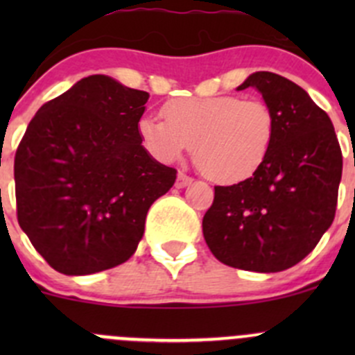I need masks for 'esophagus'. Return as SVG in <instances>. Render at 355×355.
Wrapping results in <instances>:
<instances>
[{
	"label": "esophagus",
	"instance_id": "obj_1",
	"mask_svg": "<svg viewBox=\"0 0 355 355\" xmlns=\"http://www.w3.org/2000/svg\"><path fill=\"white\" fill-rule=\"evenodd\" d=\"M191 182H192V177H189V175L184 173V171H178L177 182H175V187H177V189H184V187H187V185L191 184Z\"/></svg>",
	"mask_w": 355,
	"mask_h": 355
}]
</instances>
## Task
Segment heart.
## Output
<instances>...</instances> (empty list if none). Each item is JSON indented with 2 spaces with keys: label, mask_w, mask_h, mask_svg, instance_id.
Wrapping results in <instances>:
<instances>
[{
  "label": "heart",
  "mask_w": 355,
  "mask_h": 355,
  "mask_svg": "<svg viewBox=\"0 0 355 355\" xmlns=\"http://www.w3.org/2000/svg\"><path fill=\"white\" fill-rule=\"evenodd\" d=\"M161 114L164 121L153 116L139 121L146 153L171 163L194 144L196 163L216 184H241L252 177L277 141V114L263 99L177 98L164 103Z\"/></svg>",
  "instance_id": "1"
}]
</instances>
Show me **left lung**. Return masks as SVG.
Segmentation results:
<instances>
[{"instance_id": "8db88e82", "label": "left lung", "mask_w": 355, "mask_h": 355, "mask_svg": "<svg viewBox=\"0 0 355 355\" xmlns=\"http://www.w3.org/2000/svg\"><path fill=\"white\" fill-rule=\"evenodd\" d=\"M256 87L277 114V141L250 178L214 187L202 234L218 261L259 273L288 270L316 247L335 218L342 149L327 111L282 75L256 71Z\"/></svg>"}]
</instances>
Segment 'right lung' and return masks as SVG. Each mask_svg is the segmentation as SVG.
<instances>
[{
  "instance_id": "1",
  "label": "right lung",
  "mask_w": 355,
  "mask_h": 355,
  "mask_svg": "<svg viewBox=\"0 0 355 355\" xmlns=\"http://www.w3.org/2000/svg\"><path fill=\"white\" fill-rule=\"evenodd\" d=\"M149 94L91 75L39 108L15 155L17 218L34 249L63 275L125 263L146 214L177 170L142 148Z\"/></svg>"
}]
</instances>
